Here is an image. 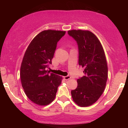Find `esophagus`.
I'll return each instance as SVG.
<instances>
[{
    "label": "esophagus",
    "instance_id": "1",
    "mask_svg": "<svg viewBox=\"0 0 128 128\" xmlns=\"http://www.w3.org/2000/svg\"><path fill=\"white\" fill-rule=\"evenodd\" d=\"M64 78L65 80H68L71 78V77L70 76H66L64 77Z\"/></svg>",
    "mask_w": 128,
    "mask_h": 128
}]
</instances>
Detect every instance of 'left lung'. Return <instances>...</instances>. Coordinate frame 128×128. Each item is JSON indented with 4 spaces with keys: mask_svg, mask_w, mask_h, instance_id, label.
Here are the masks:
<instances>
[{
    "mask_svg": "<svg viewBox=\"0 0 128 128\" xmlns=\"http://www.w3.org/2000/svg\"><path fill=\"white\" fill-rule=\"evenodd\" d=\"M68 34L77 43L78 64L84 75L77 80V88L71 91L73 101L80 107L96 102L103 94L108 78V66L104 51L97 36L88 30H72Z\"/></svg>",
    "mask_w": 128,
    "mask_h": 128,
    "instance_id": "8db88e82",
    "label": "left lung"
}]
</instances>
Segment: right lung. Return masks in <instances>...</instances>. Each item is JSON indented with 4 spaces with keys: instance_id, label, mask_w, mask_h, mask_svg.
<instances>
[{
    "instance_id": "add662e5",
    "label": "right lung",
    "mask_w": 128,
    "mask_h": 128,
    "mask_svg": "<svg viewBox=\"0 0 128 128\" xmlns=\"http://www.w3.org/2000/svg\"><path fill=\"white\" fill-rule=\"evenodd\" d=\"M66 31L46 30L31 41L20 68L21 85L28 98L36 104L46 106L55 98L62 77L47 70L57 46Z\"/></svg>"
}]
</instances>
